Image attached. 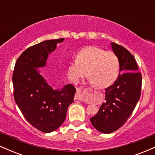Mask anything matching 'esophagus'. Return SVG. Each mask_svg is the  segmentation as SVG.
Instances as JSON below:
<instances>
[{"label": "esophagus", "instance_id": "obj_1", "mask_svg": "<svg viewBox=\"0 0 155 155\" xmlns=\"http://www.w3.org/2000/svg\"><path fill=\"white\" fill-rule=\"evenodd\" d=\"M75 98L76 100L80 101H83V97L81 95V90L79 89H76V95H75Z\"/></svg>", "mask_w": 155, "mask_h": 155}]
</instances>
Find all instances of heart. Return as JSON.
<instances>
[{
	"instance_id": "heart-1",
	"label": "heart",
	"mask_w": 155,
	"mask_h": 155,
	"mask_svg": "<svg viewBox=\"0 0 155 155\" xmlns=\"http://www.w3.org/2000/svg\"><path fill=\"white\" fill-rule=\"evenodd\" d=\"M99 88H106L115 82L120 72V60L113 51H105L95 46L81 49L75 60L68 65L69 79L76 83L87 75Z\"/></svg>"
}]
</instances>
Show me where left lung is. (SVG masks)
<instances>
[{"mask_svg": "<svg viewBox=\"0 0 155 155\" xmlns=\"http://www.w3.org/2000/svg\"><path fill=\"white\" fill-rule=\"evenodd\" d=\"M112 49L120 60V75L106 89L105 103L95 116L90 118L94 127L104 133L116 131L132 114L141 92L142 75L133 55L127 49L114 42Z\"/></svg>", "mask_w": 155, "mask_h": 155, "instance_id": "8db88e82", "label": "left lung"}]
</instances>
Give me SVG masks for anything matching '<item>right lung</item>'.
I'll use <instances>...</instances> for the list:
<instances>
[{"mask_svg":"<svg viewBox=\"0 0 155 155\" xmlns=\"http://www.w3.org/2000/svg\"><path fill=\"white\" fill-rule=\"evenodd\" d=\"M63 40L44 41L28 48L16 61L12 76L16 104L25 120L44 133L52 132L63 123L76 92L71 84L54 90L37 69L46 65L48 55Z\"/></svg>","mask_w":155,"mask_h":155,"instance_id":"add662e5","label":"right lung"}]
</instances>
